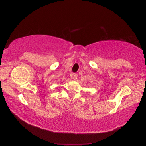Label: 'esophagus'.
<instances>
[{
    "instance_id": "34e87169",
    "label": "esophagus",
    "mask_w": 146,
    "mask_h": 146,
    "mask_svg": "<svg viewBox=\"0 0 146 146\" xmlns=\"http://www.w3.org/2000/svg\"><path fill=\"white\" fill-rule=\"evenodd\" d=\"M71 77L74 80H76V79H77V76H78V75H77V74H76V73H72V74H71Z\"/></svg>"
}]
</instances>
